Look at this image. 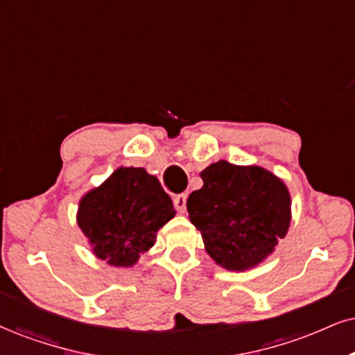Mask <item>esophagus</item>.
I'll return each instance as SVG.
<instances>
[{
  "label": "esophagus",
  "mask_w": 355,
  "mask_h": 355,
  "mask_svg": "<svg viewBox=\"0 0 355 355\" xmlns=\"http://www.w3.org/2000/svg\"><path fill=\"white\" fill-rule=\"evenodd\" d=\"M186 202H187L186 194H179L174 198V207L178 209V212H181V214L186 212Z\"/></svg>",
  "instance_id": "1"
}]
</instances>
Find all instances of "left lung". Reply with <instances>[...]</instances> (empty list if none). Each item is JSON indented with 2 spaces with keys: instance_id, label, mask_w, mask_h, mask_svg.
<instances>
[{
  "instance_id": "8db88e82",
  "label": "left lung",
  "mask_w": 355,
  "mask_h": 355,
  "mask_svg": "<svg viewBox=\"0 0 355 355\" xmlns=\"http://www.w3.org/2000/svg\"><path fill=\"white\" fill-rule=\"evenodd\" d=\"M204 186L187 198V212L205 252L218 266L245 271L275 252L291 222V196L284 182L260 166L220 159L202 173Z\"/></svg>"
}]
</instances>
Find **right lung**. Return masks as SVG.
Returning <instances> with one entry per match:
<instances>
[{
  "instance_id": "obj_1",
  "label": "right lung",
  "mask_w": 355,
  "mask_h": 355,
  "mask_svg": "<svg viewBox=\"0 0 355 355\" xmlns=\"http://www.w3.org/2000/svg\"><path fill=\"white\" fill-rule=\"evenodd\" d=\"M176 216L173 200L144 168H118L82 196L77 224L94 255L112 266L137 265L156 242L157 230Z\"/></svg>"
}]
</instances>
